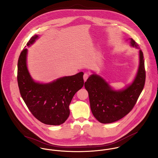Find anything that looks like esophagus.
Here are the masks:
<instances>
[{
	"label": "esophagus",
	"instance_id": "1",
	"mask_svg": "<svg viewBox=\"0 0 158 158\" xmlns=\"http://www.w3.org/2000/svg\"><path fill=\"white\" fill-rule=\"evenodd\" d=\"M88 77H89V74L88 73H85L84 74V81H86L87 80Z\"/></svg>",
	"mask_w": 158,
	"mask_h": 158
}]
</instances>
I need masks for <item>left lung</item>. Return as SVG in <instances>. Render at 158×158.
<instances>
[{
	"label": "left lung",
	"mask_w": 158,
	"mask_h": 158,
	"mask_svg": "<svg viewBox=\"0 0 158 158\" xmlns=\"http://www.w3.org/2000/svg\"><path fill=\"white\" fill-rule=\"evenodd\" d=\"M131 47L139 49L132 38H128ZM85 82L88 93L91 112L101 123L117 122L126 116L134 108L141 93L146 80L144 56L139 50V65L131 83L124 88L115 89L103 77L92 72Z\"/></svg>",
	"instance_id": "left-lung-1"
}]
</instances>
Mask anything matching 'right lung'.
Here are the masks:
<instances>
[{"mask_svg": "<svg viewBox=\"0 0 158 158\" xmlns=\"http://www.w3.org/2000/svg\"><path fill=\"white\" fill-rule=\"evenodd\" d=\"M40 36L31 37L27 46L29 48ZM27 49L22 50L17 64V81L21 96L37 120L48 125L62 124L69 117V105L74 95L84 86V73L61 77L48 83L36 82L27 68Z\"/></svg>", "mask_w": 158, "mask_h": 158, "instance_id": "right-lung-1", "label": "right lung"}]
</instances>
